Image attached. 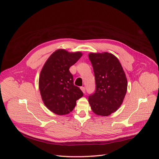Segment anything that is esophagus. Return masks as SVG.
<instances>
[{
  "label": "esophagus",
  "mask_w": 159,
  "mask_h": 159,
  "mask_svg": "<svg viewBox=\"0 0 159 159\" xmlns=\"http://www.w3.org/2000/svg\"><path fill=\"white\" fill-rule=\"evenodd\" d=\"M80 89H81V90H82V91L84 93H86V88H85V87H80Z\"/></svg>",
  "instance_id": "esophagus-1"
}]
</instances>
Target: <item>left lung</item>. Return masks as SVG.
Wrapping results in <instances>:
<instances>
[{
	"label": "left lung",
	"mask_w": 159,
	"mask_h": 159,
	"mask_svg": "<svg viewBox=\"0 0 159 159\" xmlns=\"http://www.w3.org/2000/svg\"><path fill=\"white\" fill-rule=\"evenodd\" d=\"M89 58L95 80V91L89 96V103L96 115L108 116L123 102L128 87L126 75L118 58L111 53H91Z\"/></svg>",
	"instance_id": "obj_1"
}]
</instances>
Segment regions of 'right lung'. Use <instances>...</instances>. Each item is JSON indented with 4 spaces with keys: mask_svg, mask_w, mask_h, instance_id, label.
I'll list each match as a JSON object with an SVG mask.
<instances>
[{
    "mask_svg": "<svg viewBox=\"0 0 159 159\" xmlns=\"http://www.w3.org/2000/svg\"><path fill=\"white\" fill-rule=\"evenodd\" d=\"M82 57L80 52L70 53L58 49L49 57L41 70L39 89L48 109L57 115L71 112L76 101L83 96L80 89L73 84L70 68Z\"/></svg>",
    "mask_w": 159,
    "mask_h": 159,
    "instance_id": "1",
    "label": "right lung"
}]
</instances>
